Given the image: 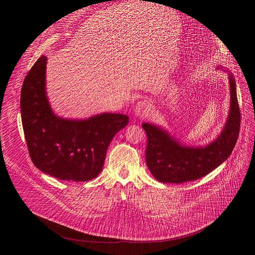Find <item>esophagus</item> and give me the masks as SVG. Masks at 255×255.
<instances>
[{
	"mask_svg": "<svg viewBox=\"0 0 255 255\" xmlns=\"http://www.w3.org/2000/svg\"><path fill=\"white\" fill-rule=\"evenodd\" d=\"M151 111H152L151 103L148 100H140L137 102V104L135 106L134 114L137 117L145 118L151 114Z\"/></svg>",
	"mask_w": 255,
	"mask_h": 255,
	"instance_id": "34e87169",
	"label": "esophagus"
}]
</instances>
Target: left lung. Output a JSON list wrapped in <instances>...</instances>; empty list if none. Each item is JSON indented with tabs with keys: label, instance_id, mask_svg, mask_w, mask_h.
<instances>
[{
	"label": "left lung",
	"instance_id": "1",
	"mask_svg": "<svg viewBox=\"0 0 255 255\" xmlns=\"http://www.w3.org/2000/svg\"><path fill=\"white\" fill-rule=\"evenodd\" d=\"M231 112L220 136L205 148H188L165 131L144 123L148 136L145 162L154 178L162 183H183L202 178L219 166L232 154L238 140L241 113L236 82L230 74Z\"/></svg>",
	"mask_w": 255,
	"mask_h": 255
}]
</instances>
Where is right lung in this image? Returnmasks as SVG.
<instances>
[{"label":"right lung","mask_w":255,"mask_h":255,"mask_svg":"<svg viewBox=\"0 0 255 255\" xmlns=\"http://www.w3.org/2000/svg\"><path fill=\"white\" fill-rule=\"evenodd\" d=\"M46 57L41 56L26 74L20 93L24 137L34 165L60 180L86 182L102 171L107 148L128 123L120 114L88 120L58 118L45 93Z\"/></svg>","instance_id":"add662e5"}]
</instances>
